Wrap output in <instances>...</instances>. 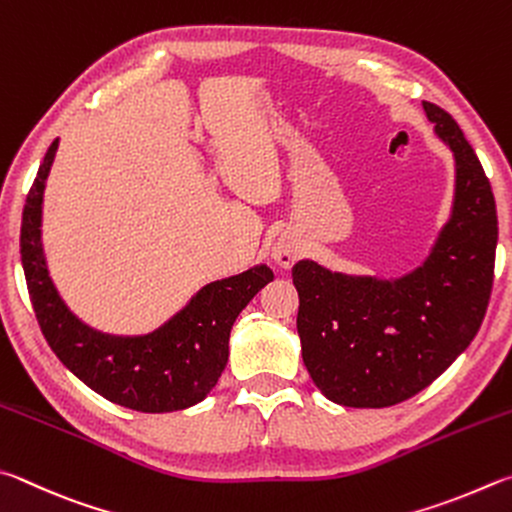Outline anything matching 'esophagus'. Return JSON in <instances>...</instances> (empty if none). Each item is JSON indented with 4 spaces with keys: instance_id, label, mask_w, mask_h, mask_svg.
<instances>
[{
    "instance_id": "esophagus-1",
    "label": "esophagus",
    "mask_w": 512,
    "mask_h": 512,
    "mask_svg": "<svg viewBox=\"0 0 512 512\" xmlns=\"http://www.w3.org/2000/svg\"><path fill=\"white\" fill-rule=\"evenodd\" d=\"M301 258V249L294 242H279L274 247V261L281 267H292Z\"/></svg>"
}]
</instances>
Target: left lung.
Returning a JSON list of instances; mask_svg holds the SVG:
<instances>
[{
    "mask_svg": "<svg viewBox=\"0 0 512 512\" xmlns=\"http://www.w3.org/2000/svg\"><path fill=\"white\" fill-rule=\"evenodd\" d=\"M456 159L452 220L432 256L396 283L292 267L303 364L328 400L391 407L429 387L479 333L495 279L497 206L479 157L443 107L423 101Z\"/></svg>",
    "mask_w": 512,
    "mask_h": 512,
    "instance_id": "8db88e82",
    "label": "left lung"
}]
</instances>
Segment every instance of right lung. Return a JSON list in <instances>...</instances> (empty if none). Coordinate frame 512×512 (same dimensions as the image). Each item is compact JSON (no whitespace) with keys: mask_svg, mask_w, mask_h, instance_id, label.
I'll list each match as a JSON object with an SVG mask.
<instances>
[{"mask_svg":"<svg viewBox=\"0 0 512 512\" xmlns=\"http://www.w3.org/2000/svg\"><path fill=\"white\" fill-rule=\"evenodd\" d=\"M58 139L51 143L26 195L20 254L35 319L51 351L89 389L116 405L148 414L179 411L204 400L229 360V333L240 310L274 279L267 265L215 281L157 333L134 339L94 333L53 290L40 247V209Z\"/></svg>","mask_w":512,"mask_h":512,"instance_id":"1","label":"right lung"}]
</instances>
